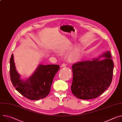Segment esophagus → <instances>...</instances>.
<instances>
[{
    "label": "esophagus",
    "mask_w": 122,
    "mask_h": 122,
    "mask_svg": "<svg viewBox=\"0 0 122 122\" xmlns=\"http://www.w3.org/2000/svg\"><path fill=\"white\" fill-rule=\"evenodd\" d=\"M67 67V64H65V63H63L61 65V67Z\"/></svg>",
    "instance_id": "obj_1"
}]
</instances>
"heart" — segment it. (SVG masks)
<instances>
[{
    "label": "heart",
    "instance_id": "heart-1",
    "mask_svg": "<svg viewBox=\"0 0 122 122\" xmlns=\"http://www.w3.org/2000/svg\"><path fill=\"white\" fill-rule=\"evenodd\" d=\"M71 48V46L69 44H66L59 49V51L61 53H64L68 52ZM80 50L78 48H76L71 53H70L69 56V60L71 61H74L76 60L79 57Z\"/></svg>",
    "mask_w": 122,
    "mask_h": 122
}]
</instances>
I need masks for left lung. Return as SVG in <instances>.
Here are the masks:
<instances>
[{"mask_svg":"<svg viewBox=\"0 0 122 122\" xmlns=\"http://www.w3.org/2000/svg\"><path fill=\"white\" fill-rule=\"evenodd\" d=\"M101 57L105 60L99 61ZM114 63L109 51L92 61L77 62L72 65L71 90L77 98L88 100L101 95L112 82Z\"/></svg>","mask_w":122,"mask_h":122,"instance_id":"1","label":"left lung"}]
</instances>
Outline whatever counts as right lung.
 Listing matches in <instances>:
<instances>
[{
	"label": "right lung",
	"mask_w": 122,
	"mask_h": 122,
	"mask_svg": "<svg viewBox=\"0 0 122 122\" xmlns=\"http://www.w3.org/2000/svg\"><path fill=\"white\" fill-rule=\"evenodd\" d=\"M59 68L58 65H40L30 78L24 81L20 80L16 71L12 54L10 58V80L21 94L28 99L37 100L49 94L53 78Z\"/></svg>",
	"instance_id": "1"
}]
</instances>
